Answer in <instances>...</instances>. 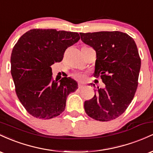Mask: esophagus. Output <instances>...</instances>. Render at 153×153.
<instances>
[{
    "mask_svg": "<svg viewBox=\"0 0 153 153\" xmlns=\"http://www.w3.org/2000/svg\"><path fill=\"white\" fill-rule=\"evenodd\" d=\"M84 88L83 85H82V84H80V83L78 84V88L81 89V88Z\"/></svg>",
    "mask_w": 153,
    "mask_h": 153,
    "instance_id": "obj_1",
    "label": "esophagus"
}]
</instances>
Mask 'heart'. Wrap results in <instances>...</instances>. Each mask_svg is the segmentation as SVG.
<instances>
[{"label": "heart", "mask_w": 153, "mask_h": 153, "mask_svg": "<svg viewBox=\"0 0 153 153\" xmlns=\"http://www.w3.org/2000/svg\"><path fill=\"white\" fill-rule=\"evenodd\" d=\"M73 77L75 79V80H80V81H82V80H84V78H85V75H84V74L80 73H74V74L73 75Z\"/></svg>", "instance_id": "obj_1"}]
</instances>
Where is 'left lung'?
<instances>
[{
	"label": "left lung",
	"instance_id": "1",
	"mask_svg": "<svg viewBox=\"0 0 153 153\" xmlns=\"http://www.w3.org/2000/svg\"><path fill=\"white\" fill-rule=\"evenodd\" d=\"M84 43L96 52L95 77H101L105 88L84 103L85 113L100 122L117 119L134 98L141 67L135 42L121 31L80 33Z\"/></svg>",
	"mask_w": 153,
	"mask_h": 153
}]
</instances>
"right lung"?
Masks as SVG:
<instances>
[{
  "instance_id": "1",
  "label": "right lung",
  "mask_w": 153,
  "mask_h": 153,
  "mask_svg": "<svg viewBox=\"0 0 153 153\" xmlns=\"http://www.w3.org/2000/svg\"><path fill=\"white\" fill-rule=\"evenodd\" d=\"M77 32L34 29L24 34L12 50L10 73L19 101L39 119L57 117L65 108L67 96L78 89L69 77L57 82L51 65L62 60L68 47L78 42Z\"/></svg>"
}]
</instances>
